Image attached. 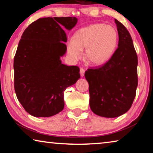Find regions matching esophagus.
<instances>
[{"label":"esophagus","instance_id":"34e87169","mask_svg":"<svg viewBox=\"0 0 153 153\" xmlns=\"http://www.w3.org/2000/svg\"><path fill=\"white\" fill-rule=\"evenodd\" d=\"M79 73H80V75H81L82 77H84V74H85V69H83V68H81V69H80Z\"/></svg>","mask_w":153,"mask_h":153}]
</instances>
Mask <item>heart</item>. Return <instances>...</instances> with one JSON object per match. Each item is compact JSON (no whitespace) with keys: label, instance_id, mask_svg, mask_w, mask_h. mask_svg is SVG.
<instances>
[{"label":"heart","instance_id":"1","mask_svg":"<svg viewBox=\"0 0 153 153\" xmlns=\"http://www.w3.org/2000/svg\"><path fill=\"white\" fill-rule=\"evenodd\" d=\"M118 42L117 31L112 26L96 24L81 28L67 44V53L74 61L84 58L90 65H101L113 55Z\"/></svg>","mask_w":153,"mask_h":153}]
</instances>
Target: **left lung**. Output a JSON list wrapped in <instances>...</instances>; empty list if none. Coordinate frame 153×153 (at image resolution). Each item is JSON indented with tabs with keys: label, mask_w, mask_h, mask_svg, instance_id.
<instances>
[{
	"label": "left lung",
	"mask_w": 153,
	"mask_h": 153,
	"mask_svg": "<svg viewBox=\"0 0 153 153\" xmlns=\"http://www.w3.org/2000/svg\"><path fill=\"white\" fill-rule=\"evenodd\" d=\"M119 35L118 48L107 63L88 69L85 77L89 84L90 107L101 117L113 118L129 108L138 86V56L126 27L115 19Z\"/></svg>",
	"instance_id": "obj_1"
}]
</instances>
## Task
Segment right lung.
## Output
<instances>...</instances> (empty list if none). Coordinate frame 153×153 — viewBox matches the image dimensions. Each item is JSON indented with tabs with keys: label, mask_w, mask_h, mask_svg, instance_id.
Segmentation results:
<instances>
[{
	"label": "right lung",
	"mask_w": 153,
	"mask_h": 153,
	"mask_svg": "<svg viewBox=\"0 0 153 153\" xmlns=\"http://www.w3.org/2000/svg\"><path fill=\"white\" fill-rule=\"evenodd\" d=\"M76 17H44L23 33L14 58V87L17 99L33 117H48L63 109L64 91L79 79L77 66H67V35Z\"/></svg>",
	"instance_id": "1"
}]
</instances>
